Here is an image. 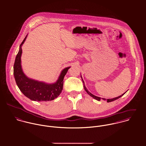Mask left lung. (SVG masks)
Returning <instances> with one entry per match:
<instances>
[{
    "mask_svg": "<svg viewBox=\"0 0 146 146\" xmlns=\"http://www.w3.org/2000/svg\"><path fill=\"white\" fill-rule=\"evenodd\" d=\"M81 78H82V76H81ZM82 81H83V83L84 89H85V90L88 93V94L89 95H90L91 97H92L93 98H94L95 100H97V101H101V97H97V96H94V95L92 94L91 93H90V92L87 90V89H86V87L85 86V83H84V82L83 79H82ZM125 93L123 94L122 95H121V96H119V97H116V98H112V99H107V100H106V99H104V98H102V99H103L104 100H106L107 102H112V101H115V100H116L119 99V98H120V97H121V96H123Z\"/></svg>",
    "mask_w": 146,
    "mask_h": 146,
    "instance_id": "1",
    "label": "left lung"
}]
</instances>
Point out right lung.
<instances>
[{"instance_id":"1","label":"right lung","mask_w":146,"mask_h":146,"mask_svg":"<svg viewBox=\"0 0 146 146\" xmlns=\"http://www.w3.org/2000/svg\"><path fill=\"white\" fill-rule=\"evenodd\" d=\"M26 37L27 35L20 45L14 64L13 74L16 84L22 93L32 101L40 102L52 101L61 94L63 89L64 77L70 67L63 70L55 83L48 84L28 78L23 72L21 65V46Z\"/></svg>"}]
</instances>
